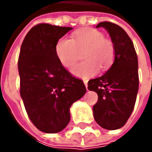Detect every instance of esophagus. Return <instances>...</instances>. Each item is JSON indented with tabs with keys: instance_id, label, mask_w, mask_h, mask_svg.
Returning a JSON list of instances; mask_svg holds the SVG:
<instances>
[{
	"instance_id": "1",
	"label": "esophagus",
	"mask_w": 152,
	"mask_h": 152,
	"mask_svg": "<svg viewBox=\"0 0 152 152\" xmlns=\"http://www.w3.org/2000/svg\"><path fill=\"white\" fill-rule=\"evenodd\" d=\"M84 84H85V87H86V89H87V87H88V81H87V80H85V81H84Z\"/></svg>"
}]
</instances>
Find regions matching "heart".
Returning a JSON list of instances; mask_svg holds the SVG:
<instances>
[{
  "mask_svg": "<svg viewBox=\"0 0 152 152\" xmlns=\"http://www.w3.org/2000/svg\"><path fill=\"white\" fill-rule=\"evenodd\" d=\"M56 55L63 67H71L78 61L79 51L84 52L85 61L77 64L71 69L74 76L88 79L101 70H106L114 60L115 49L113 42L99 30L85 28L75 32L72 39H60L56 45Z\"/></svg>",
  "mask_w": 152,
  "mask_h": 152,
  "instance_id": "b5f03b06",
  "label": "heart"
}]
</instances>
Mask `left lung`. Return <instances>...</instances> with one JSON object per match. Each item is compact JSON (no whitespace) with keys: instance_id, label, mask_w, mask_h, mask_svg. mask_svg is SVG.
Returning a JSON list of instances; mask_svg holds the SVG:
<instances>
[{"instance_id":"1","label":"left lung","mask_w":152,"mask_h":152,"mask_svg":"<svg viewBox=\"0 0 152 152\" xmlns=\"http://www.w3.org/2000/svg\"><path fill=\"white\" fill-rule=\"evenodd\" d=\"M101 27L107 31L114 45V61L107 73L89 81L88 89L98 95L93 107L96 122L105 129L115 130L125 124L134 107L139 90L138 58L124 28L110 22L96 25Z\"/></svg>"}]
</instances>
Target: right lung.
Masks as SVG:
<instances>
[{"instance_id":"add662e5","label":"right lung","mask_w":152,"mask_h":152,"mask_svg":"<svg viewBox=\"0 0 152 152\" xmlns=\"http://www.w3.org/2000/svg\"><path fill=\"white\" fill-rule=\"evenodd\" d=\"M72 29L40 23L28 32L21 45V98L34 125L47 134L67 127L71 106L86 92L83 81L68 73L56 55L57 41Z\"/></svg>"}]
</instances>
